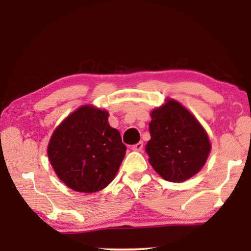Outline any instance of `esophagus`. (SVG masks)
<instances>
[{
	"label": "esophagus",
	"mask_w": 251,
	"mask_h": 251,
	"mask_svg": "<svg viewBox=\"0 0 251 251\" xmlns=\"http://www.w3.org/2000/svg\"><path fill=\"white\" fill-rule=\"evenodd\" d=\"M143 147H144L143 142H139V143H137L136 145H132L131 146V150L132 151H136V152H142Z\"/></svg>",
	"instance_id": "obj_1"
}]
</instances>
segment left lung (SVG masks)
<instances>
[{
	"label": "left lung",
	"mask_w": 251,
	"mask_h": 251,
	"mask_svg": "<svg viewBox=\"0 0 251 251\" xmlns=\"http://www.w3.org/2000/svg\"><path fill=\"white\" fill-rule=\"evenodd\" d=\"M146 152L153 169L171 183H183L207 162L211 144L198 119L175 99L151 112Z\"/></svg>",
	"instance_id": "8db88e82"
}]
</instances>
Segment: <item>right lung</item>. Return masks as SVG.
I'll return each mask as SVG.
<instances>
[{
	"mask_svg": "<svg viewBox=\"0 0 251 251\" xmlns=\"http://www.w3.org/2000/svg\"><path fill=\"white\" fill-rule=\"evenodd\" d=\"M108 112L83 105L54 129L48 157L54 173L71 190L101 191L114 179L126 147L108 123Z\"/></svg>",
	"mask_w": 251,
	"mask_h": 251,
	"instance_id": "add662e5",
	"label": "right lung"
}]
</instances>
